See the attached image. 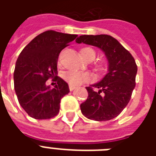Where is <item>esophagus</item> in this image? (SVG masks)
<instances>
[{"mask_svg":"<svg viewBox=\"0 0 156 156\" xmlns=\"http://www.w3.org/2000/svg\"><path fill=\"white\" fill-rule=\"evenodd\" d=\"M76 87L74 86H72V85H69V89H70V91H73V90H74Z\"/></svg>","mask_w":156,"mask_h":156,"instance_id":"obj_1","label":"esophagus"}]
</instances>
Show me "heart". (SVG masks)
<instances>
[{
    "label": "heart",
    "instance_id": "heart-1",
    "mask_svg": "<svg viewBox=\"0 0 156 156\" xmlns=\"http://www.w3.org/2000/svg\"><path fill=\"white\" fill-rule=\"evenodd\" d=\"M80 54L85 60H88L90 58H95V51L93 48H82ZM64 80L69 85L72 86H78L84 82H88L91 80L92 76L88 73H80L78 71H68L63 74Z\"/></svg>",
    "mask_w": 156,
    "mask_h": 156
}]
</instances>
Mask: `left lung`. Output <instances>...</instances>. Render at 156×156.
Here are the masks:
<instances>
[{
	"label": "left lung",
	"instance_id": "left-lung-1",
	"mask_svg": "<svg viewBox=\"0 0 156 156\" xmlns=\"http://www.w3.org/2000/svg\"><path fill=\"white\" fill-rule=\"evenodd\" d=\"M76 42L101 49L108 62V73L98 83L86 88L88 96L80 105L82 114L95 121L110 120L117 117L130 100L137 65L130 52L111 36L82 35Z\"/></svg>",
	"mask_w": 156,
	"mask_h": 156
}]
</instances>
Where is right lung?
<instances>
[{"mask_svg": "<svg viewBox=\"0 0 156 156\" xmlns=\"http://www.w3.org/2000/svg\"><path fill=\"white\" fill-rule=\"evenodd\" d=\"M78 35L47 31L26 46L16 60L14 87L20 105L36 119L55 117L62 98L69 93L68 84L58 74V59L61 51ZM54 77L53 88L45 84Z\"/></svg>", "mask_w": 156, "mask_h": 156, "instance_id": "right-lung-1", "label": "right lung"}]
</instances>
